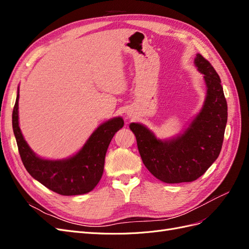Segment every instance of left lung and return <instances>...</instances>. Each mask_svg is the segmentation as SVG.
Masks as SVG:
<instances>
[{"instance_id":"obj_1","label":"left lung","mask_w":249,"mask_h":249,"mask_svg":"<svg viewBox=\"0 0 249 249\" xmlns=\"http://www.w3.org/2000/svg\"><path fill=\"white\" fill-rule=\"evenodd\" d=\"M194 63L203 74L207 94L200 112L183 134L170 140H160L143 124H130L143 164L154 177L167 184L197 179L214 163L222 147L228 104L220 78L200 54Z\"/></svg>"}]
</instances>
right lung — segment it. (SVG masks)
Wrapping results in <instances>:
<instances>
[{
  "label": "right lung",
  "mask_w": 249,
  "mask_h": 249,
  "mask_svg": "<svg viewBox=\"0 0 249 249\" xmlns=\"http://www.w3.org/2000/svg\"><path fill=\"white\" fill-rule=\"evenodd\" d=\"M12 112V127L20 159L36 180L61 195H80L91 191L100 182L105 157L115 133L124 126L122 117L102 124L79 152L64 160H47L36 156L24 139L18 125V94Z\"/></svg>",
  "instance_id": "obj_1"
}]
</instances>
